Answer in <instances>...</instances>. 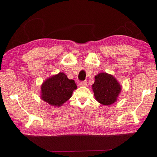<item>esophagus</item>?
Masks as SVG:
<instances>
[{
	"instance_id": "esophagus-1",
	"label": "esophagus",
	"mask_w": 157,
	"mask_h": 157,
	"mask_svg": "<svg viewBox=\"0 0 157 157\" xmlns=\"http://www.w3.org/2000/svg\"><path fill=\"white\" fill-rule=\"evenodd\" d=\"M86 85H87V83L86 81H82L80 82V86H86Z\"/></svg>"
}]
</instances>
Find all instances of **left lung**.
<instances>
[{
	"instance_id": "1",
	"label": "left lung",
	"mask_w": 157,
	"mask_h": 157,
	"mask_svg": "<svg viewBox=\"0 0 157 157\" xmlns=\"http://www.w3.org/2000/svg\"><path fill=\"white\" fill-rule=\"evenodd\" d=\"M95 79L92 89L97 101L104 105H110L116 102L121 90L117 80L106 72L99 73Z\"/></svg>"
}]
</instances>
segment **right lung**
I'll use <instances>...</instances> for the list:
<instances>
[{"label":"right lung","mask_w":157,"mask_h":157,"mask_svg":"<svg viewBox=\"0 0 157 157\" xmlns=\"http://www.w3.org/2000/svg\"><path fill=\"white\" fill-rule=\"evenodd\" d=\"M77 89L75 81L68 79L64 72L50 76L41 85V98L54 107H60L71 98Z\"/></svg>","instance_id":"1"}]
</instances>
